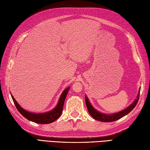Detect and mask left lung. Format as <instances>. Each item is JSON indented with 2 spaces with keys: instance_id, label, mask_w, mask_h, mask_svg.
Instances as JSON below:
<instances>
[{
  "instance_id": "obj_1",
  "label": "left lung",
  "mask_w": 150,
  "mask_h": 150,
  "mask_svg": "<svg viewBox=\"0 0 150 150\" xmlns=\"http://www.w3.org/2000/svg\"><path fill=\"white\" fill-rule=\"evenodd\" d=\"M139 97H140V93H138L137 99L135 100L134 101V103H132L131 106H129L128 108L123 110V111L121 112L115 113V114H109V115L102 114V113L97 111V110H96L91 106V104H90L88 98H87L86 96V104L87 108L88 110L89 113L90 114V115L94 118V119L97 120L98 121H102V122H111V121H114L120 119V118L125 116V115L128 114L130 112H131L137 104L138 99H139Z\"/></svg>"
}]
</instances>
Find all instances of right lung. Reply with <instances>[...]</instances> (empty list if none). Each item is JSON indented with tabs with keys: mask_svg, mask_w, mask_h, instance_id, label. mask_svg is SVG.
Segmentation results:
<instances>
[{
	"mask_svg": "<svg viewBox=\"0 0 150 150\" xmlns=\"http://www.w3.org/2000/svg\"><path fill=\"white\" fill-rule=\"evenodd\" d=\"M69 89L70 87H68V88H67L63 92V93H62L60 98H59V100L57 105L54 109L52 110V111H50L48 112L42 113V114H35V113H31L26 111V110L23 109L19 105V104L17 103L13 96H12V98L16 108L18 109L19 112L23 116L25 117L26 119L29 120V121H33V122H35L36 123L48 124L53 122V121L57 120L58 118L60 117V115L62 114V112H63L64 103V100H65L67 95Z\"/></svg>",
	"mask_w": 150,
	"mask_h": 150,
	"instance_id": "right-lung-1",
	"label": "right lung"
}]
</instances>
